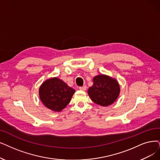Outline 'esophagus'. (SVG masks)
<instances>
[{
	"label": "esophagus",
	"instance_id": "34e87169",
	"mask_svg": "<svg viewBox=\"0 0 160 160\" xmlns=\"http://www.w3.org/2000/svg\"><path fill=\"white\" fill-rule=\"evenodd\" d=\"M81 91H86L87 89V87L86 86H82V87H80L79 88Z\"/></svg>",
	"mask_w": 160,
	"mask_h": 160
}]
</instances>
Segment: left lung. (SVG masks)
<instances>
[{
    "label": "left lung",
    "instance_id": "8db88e82",
    "mask_svg": "<svg viewBox=\"0 0 160 160\" xmlns=\"http://www.w3.org/2000/svg\"><path fill=\"white\" fill-rule=\"evenodd\" d=\"M120 87L116 79L106 75H98L93 78V85L88 94L91 100L102 106L112 104L118 98Z\"/></svg>",
    "mask_w": 160,
    "mask_h": 160
}]
</instances>
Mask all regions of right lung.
I'll list each match as a JSON object with an SVG mask.
<instances>
[{
    "label": "right lung",
    "mask_w": 160,
    "mask_h": 160,
    "mask_svg": "<svg viewBox=\"0 0 160 160\" xmlns=\"http://www.w3.org/2000/svg\"><path fill=\"white\" fill-rule=\"evenodd\" d=\"M75 91L62 80L53 78L46 80L39 88V97L48 109L60 112L69 103Z\"/></svg>",
    "instance_id": "1"
}]
</instances>
